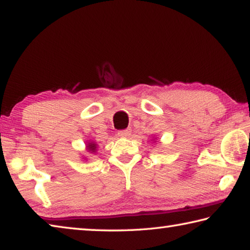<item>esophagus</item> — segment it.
Listing matches in <instances>:
<instances>
[{
  "mask_svg": "<svg viewBox=\"0 0 250 250\" xmlns=\"http://www.w3.org/2000/svg\"><path fill=\"white\" fill-rule=\"evenodd\" d=\"M131 133V130L130 129H125V130H121L118 132V134L120 135V137H129V134Z\"/></svg>",
  "mask_w": 250,
  "mask_h": 250,
  "instance_id": "1",
  "label": "esophagus"
}]
</instances>
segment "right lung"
<instances>
[{"label":"right lung","mask_w":250,"mask_h":250,"mask_svg":"<svg viewBox=\"0 0 250 250\" xmlns=\"http://www.w3.org/2000/svg\"><path fill=\"white\" fill-rule=\"evenodd\" d=\"M96 149H97V145L95 142H89L87 145V150L91 152V153H94V152H96Z\"/></svg>","instance_id":"1"}]
</instances>
